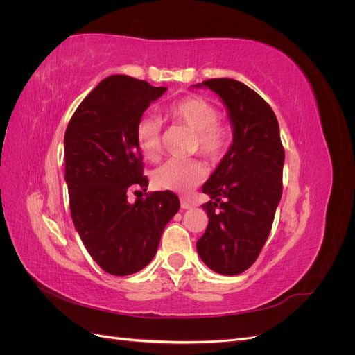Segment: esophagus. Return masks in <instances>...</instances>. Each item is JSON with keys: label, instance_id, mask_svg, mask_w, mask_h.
Returning a JSON list of instances; mask_svg holds the SVG:
<instances>
[{"label": "esophagus", "instance_id": "obj_1", "mask_svg": "<svg viewBox=\"0 0 355 355\" xmlns=\"http://www.w3.org/2000/svg\"><path fill=\"white\" fill-rule=\"evenodd\" d=\"M180 207L184 209V210L191 209V202H189L188 200H185V198H182V200H180Z\"/></svg>", "mask_w": 355, "mask_h": 355}]
</instances>
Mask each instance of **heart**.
I'll use <instances>...</instances> for the list:
<instances>
[{
  "mask_svg": "<svg viewBox=\"0 0 355 355\" xmlns=\"http://www.w3.org/2000/svg\"><path fill=\"white\" fill-rule=\"evenodd\" d=\"M164 116L194 132V149L210 161H219L228 153L232 141L231 127L218 120L219 111L204 96L191 94L166 106ZM135 141L146 159H157L161 153V121L144 115L135 125ZM207 170L198 159H170L154 170L153 184L163 191L187 194L206 179Z\"/></svg>",
  "mask_w": 355,
  "mask_h": 355,
  "instance_id": "obj_1",
  "label": "heart"
}]
</instances>
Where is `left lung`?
<instances>
[{"label": "left lung", "mask_w": 355, "mask_h": 355, "mask_svg": "<svg viewBox=\"0 0 355 355\" xmlns=\"http://www.w3.org/2000/svg\"><path fill=\"white\" fill-rule=\"evenodd\" d=\"M210 89L227 106L232 144L206 184L209 225L197 241L201 261L222 275L250 268L271 232L283 192L284 148L271 106L245 84L213 78Z\"/></svg>", "instance_id": "obj_1"}]
</instances>
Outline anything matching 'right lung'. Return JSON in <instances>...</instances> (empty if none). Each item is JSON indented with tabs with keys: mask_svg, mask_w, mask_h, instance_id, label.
I'll list each match as a JSON object with an SVG mask.
<instances>
[{
	"mask_svg": "<svg viewBox=\"0 0 355 355\" xmlns=\"http://www.w3.org/2000/svg\"><path fill=\"white\" fill-rule=\"evenodd\" d=\"M167 89L111 75L89 93L65 132V180L80 239L103 271L130 275L157 253L161 234L180 204L171 191L146 192L135 125ZM146 197L135 203L128 191ZM139 191H135V194Z\"/></svg>",
	"mask_w": 355,
	"mask_h": 355,
	"instance_id": "1",
	"label": "right lung"
}]
</instances>
